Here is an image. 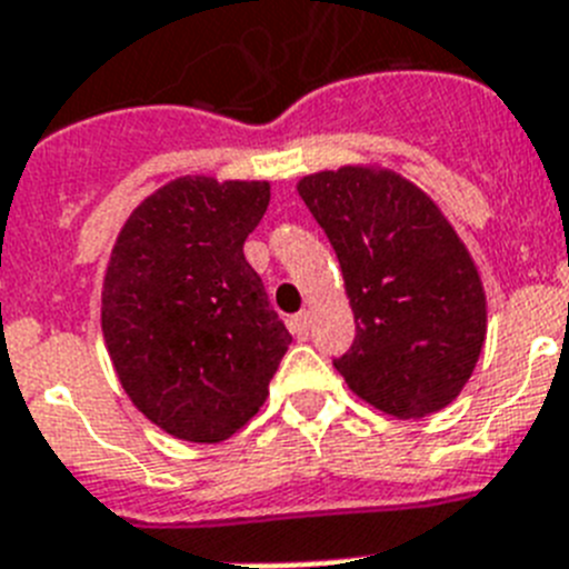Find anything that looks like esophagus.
<instances>
[{
  "label": "esophagus",
  "instance_id": "esophagus-1",
  "mask_svg": "<svg viewBox=\"0 0 569 569\" xmlns=\"http://www.w3.org/2000/svg\"><path fill=\"white\" fill-rule=\"evenodd\" d=\"M289 329L295 338H300V340L309 338V329H312V312H309V309H303V312L295 315V318L289 320Z\"/></svg>",
  "mask_w": 569,
  "mask_h": 569
}]
</instances>
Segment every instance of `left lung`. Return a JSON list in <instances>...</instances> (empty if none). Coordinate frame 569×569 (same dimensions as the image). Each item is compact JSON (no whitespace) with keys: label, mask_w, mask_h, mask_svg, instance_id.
Returning a JSON list of instances; mask_svg holds the SVG:
<instances>
[{"label":"left lung","mask_w":569,"mask_h":569,"mask_svg":"<svg viewBox=\"0 0 569 569\" xmlns=\"http://www.w3.org/2000/svg\"><path fill=\"white\" fill-rule=\"evenodd\" d=\"M298 194L338 254L355 315L335 369L392 418L441 412L487 338V291L458 231L427 191L372 162L300 177Z\"/></svg>","instance_id":"1"}]
</instances>
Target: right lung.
Instances as JSON below:
<instances>
[{
    "label": "right lung",
    "mask_w": 569,
    "mask_h": 569,
    "mask_svg": "<svg viewBox=\"0 0 569 569\" xmlns=\"http://www.w3.org/2000/svg\"><path fill=\"white\" fill-rule=\"evenodd\" d=\"M269 180L186 174L122 223L102 278L113 372L171 438L220 443L260 412L291 335L243 254Z\"/></svg>",
    "instance_id": "obj_1"
}]
</instances>
